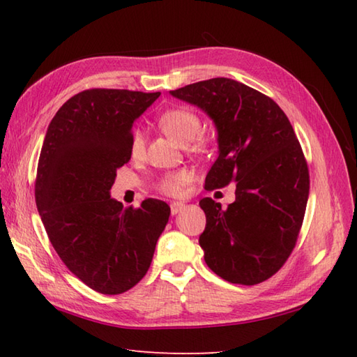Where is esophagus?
Returning a JSON list of instances; mask_svg holds the SVG:
<instances>
[{
	"label": "esophagus",
	"instance_id": "1",
	"mask_svg": "<svg viewBox=\"0 0 357 357\" xmlns=\"http://www.w3.org/2000/svg\"><path fill=\"white\" fill-rule=\"evenodd\" d=\"M185 207V204H183V202H172L170 204V211H172V215H178L181 210H183Z\"/></svg>",
	"mask_w": 357,
	"mask_h": 357
}]
</instances>
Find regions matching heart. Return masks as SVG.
<instances>
[{
    "instance_id": "1",
    "label": "heart",
    "mask_w": 357,
    "mask_h": 357,
    "mask_svg": "<svg viewBox=\"0 0 357 357\" xmlns=\"http://www.w3.org/2000/svg\"><path fill=\"white\" fill-rule=\"evenodd\" d=\"M159 127L162 128L167 136H170L173 141H176L181 146L190 144L196 136L199 135L202 123L201 118L190 109H172L165 112L159 118ZM130 153L133 158H139L144 153V135L141 130H135L130 136L128 144ZM188 181V174L185 172H178L167 174L159 183V190L167 195H179L183 192V187Z\"/></svg>"
}]
</instances>
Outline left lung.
I'll use <instances>...</instances> for the list:
<instances>
[{"label":"left lung","mask_w":357,"mask_h":357,"mask_svg":"<svg viewBox=\"0 0 357 357\" xmlns=\"http://www.w3.org/2000/svg\"><path fill=\"white\" fill-rule=\"evenodd\" d=\"M170 95L207 113L216 127L207 190L236 181V199L227 210L211 198L199 201L207 218L199 236L204 261L231 284H259L293 252L308 201V167L290 121L271 98L230 78Z\"/></svg>","instance_id":"left-lung-1"}]
</instances>
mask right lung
Returning <instances> with one entry per match:
<instances>
[{
	"mask_svg": "<svg viewBox=\"0 0 357 357\" xmlns=\"http://www.w3.org/2000/svg\"><path fill=\"white\" fill-rule=\"evenodd\" d=\"M90 89L66 101L45 132L35 183L44 229L58 256L92 290L119 294L146 276L170 207L124 208L110 188L130 161L132 127L158 98Z\"/></svg>",
	"mask_w": 357,
	"mask_h": 357,
	"instance_id": "obj_1",
	"label": "right lung"
}]
</instances>
